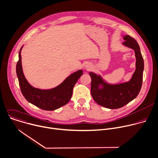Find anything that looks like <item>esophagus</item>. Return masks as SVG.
Wrapping results in <instances>:
<instances>
[{"label":"esophagus","instance_id":"1","mask_svg":"<svg viewBox=\"0 0 158 158\" xmlns=\"http://www.w3.org/2000/svg\"><path fill=\"white\" fill-rule=\"evenodd\" d=\"M85 68H86V70H89L90 69H91V67H90V65H89V64H87V65H86V66H85Z\"/></svg>","mask_w":158,"mask_h":158}]
</instances>
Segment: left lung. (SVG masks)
<instances>
[{
  "label": "left lung",
  "mask_w": 158,
  "mask_h": 158,
  "mask_svg": "<svg viewBox=\"0 0 158 158\" xmlns=\"http://www.w3.org/2000/svg\"><path fill=\"white\" fill-rule=\"evenodd\" d=\"M124 45L135 50L136 70L129 81L119 84L105 82L100 75L89 72L91 94L96 103L109 109L121 108L133 100L139 94L143 83L144 60L138 42L130 35L123 37Z\"/></svg>",
  "instance_id": "1"
}]
</instances>
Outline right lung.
Segmentation results:
<instances>
[{
	"mask_svg": "<svg viewBox=\"0 0 158 158\" xmlns=\"http://www.w3.org/2000/svg\"><path fill=\"white\" fill-rule=\"evenodd\" d=\"M21 47L19 53V61L16 65V73L21 92L30 103L47 111L56 110L69 103L72 98L73 89L78 80L83 75L79 70L68 77L60 85L50 89H41L31 86L26 80L22 70Z\"/></svg>",
	"mask_w": 158,
	"mask_h": 158,
	"instance_id": "obj_1",
	"label": "right lung"
}]
</instances>
